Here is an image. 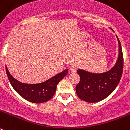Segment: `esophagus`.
<instances>
[{
  "label": "esophagus",
  "instance_id": "esophagus-1",
  "mask_svg": "<svg viewBox=\"0 0 130 130\" xmlns=\"http://www.w3.org/2000/svg\"><path fill=\"white\" fill-rule=\"evenodd\" d=\"M70 71L71 72H72V73H74V72H75L77 71V68L75 67H74V66H70Z\"/></svg>",
  "mask_w": 130,
  "mask_h": 130
}]
</instances>
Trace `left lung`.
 Segmentation results:
<instances>
[{
  "label": "left lung",
  "mask_w": 130,
  "mask_h": 130,
  "mask_svg": "<svg viewBox=\"0 0 130 130\" xmlns=\"http://www.w3.org/2000/svg\"><path fill=\"white\" fill-rule=\"evenodd\" d=\"M119 43V57L115 66L106 72L91 73L79 69L77 72L80 76V81L75 90L78 97L85 102L95 103L109 96L119 83L123 72V54L121 44Z\"/></svg>",
  "instance_id": "left-lung-1"
}]
</instances>
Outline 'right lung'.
Returning a JSON list of instances; mask_svg holds the SVG:
<instances>
[{
  "label": "right lung",
  "mask_w": 130,
  "mask_h": 130,
  "mask_svg": "<svg viewBox=\"0 0 130 130\" xmlns=\"http://www.w3.org/2000/svg\"><path fill=\"white\" fill-rule=\"evenodd\" d=\"M6 72L11 86L21 96L28 102L41 104L49 100L54 96L57 85L67 75L68 70L66 69L51 79L37 84L19 82L11 76L6 66Z\"/></svg>",
  "instance_id": "obj_1"
}]
</instances>
